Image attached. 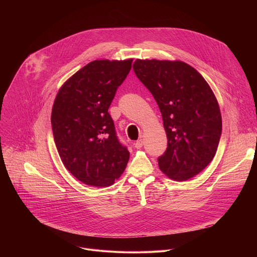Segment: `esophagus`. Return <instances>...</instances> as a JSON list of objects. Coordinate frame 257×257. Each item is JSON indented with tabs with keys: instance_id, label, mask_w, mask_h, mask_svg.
Listing matches in <instances>:
<instances>
[{
	"instance_id": "esophagus-1",
	"label": "esophagus",
	"mask_w": 257,
	"mask_h": 257,
	"mask_svg": "<svg viewBox=\"0 0 257 257\" xmlns=\"http://www.w3.org/2000/svg\"><path fill=\"white\" fill-rule=\"evenodd\" d=\"M143 143H144V141H143L142 139H139V140H137V141L134 143V145H135L136 149H141L142 146H143Z\"/></svg>"
}]
</instances>
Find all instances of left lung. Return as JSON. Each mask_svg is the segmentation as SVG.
<instances>
[{
    "label": "left lung",
    "mask_w": 257,
    "mask_h": 257,
    "mask_svg": "<svg viewBox=\"0 0 257 257\" xmlns=\"http://www.w3.org/2000/svg\"><path fill=\"white\" fill-rule=\"evenodd\" d=\"M137 78L154 95L168 145L159 167L169 178L186 181L213 159L222 135V116L207 82L181 61L136 60Z\"/></svg>",
    "instance_id": "left-lung-1"
}]
</instances>
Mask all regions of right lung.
Listing matches in <instances>:
<instances>
[{"mask_svg": "<svg viewBox=\"0 0 257 257\" xmlns=\"http://www.w3.org/2000/svg\"><path fill=\"white\" fill-rule=\"evenodd\" d=\"M132 61H92L56 96L51 121L58 153L66 169L86 185H112L129 161V151L120 142L107 109Z\"/></svg>", "mask_w": 257, "mask_h": 257, "instance_id": "obj_1", "label": "right lung"}]
</instances>
